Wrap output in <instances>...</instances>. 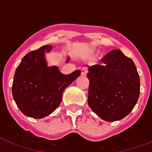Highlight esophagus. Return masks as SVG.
Segmentation results:
<instances>
[{
    "mask_svg": "<svg viewBox=\"0 0 152 152\" xmlns=\"http://www.w3.org/2000/svg\"><path fill=\"white\" fill-rule=\"evenodd\" d=\"M88 72V69H86V68H83V69H81V74L83 75V76H85V75H87Z\"/></svg>",
    "mask_w": 152,
    "mask_h": 152,
    "instance_id": "1",
    "label": "esophagus"
}]
</instances>
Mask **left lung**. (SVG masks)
Listing matches in <instances>:
<instances>
[{"instance_id":"8db88e82","label":"left lung","mask_w":152,"mask_h":152,"mask_svg":"<svg viewBox=\"0 0 152 152\" xmlns=\"http://www.w3.org/2000/svg\"><path fill=\"white\" fill-rule=\"evenodd\" d=\"M101 62L89 67L88 105L102 120H121L137 104L139 74L132 59L119 50L109 52Z\"/></svg>"}]
</instances>
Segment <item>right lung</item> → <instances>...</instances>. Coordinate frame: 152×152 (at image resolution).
<instances>
[{
    "label": "right lung",
    "instance_id": "obj_1",
    "mask_svg": "<svg viewBox=\"0 0 152 152\" xmlns=\"http://www.w3.org/2000/svg\"><path fill=\"white\" fill-rule=\"evenodd\" d=\"M51 49L43 46L28 53L14 75L13 99L20 111L30 118L39 119L53 113L61 102L64 89L81 73L76 70L64 75L57 66H47L45 53Z\"/></svg>",
    "mask_w": 152,
    "mask_h": 152
}]
</instances>
